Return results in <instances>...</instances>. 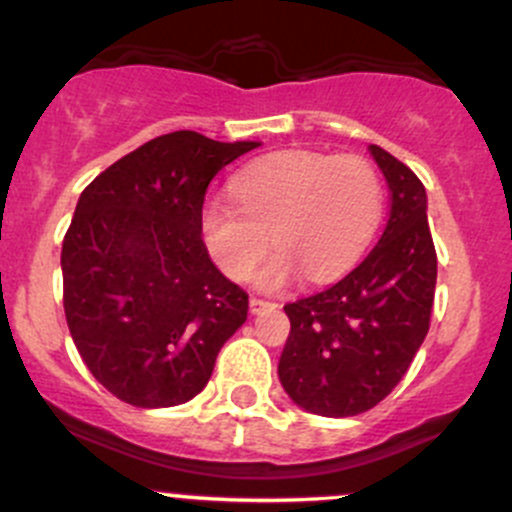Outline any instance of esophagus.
<instances>
[{"label": "esophagus", "mask_w": 512, "mask_h": 512, "mask_svg": "<svg viewBox=\"0 0 512 512\" xmlns=\"http://www.w3.org/2000/svg\"><path fill=\"white\" fill-rule=\"evenodd\" d=\"M270 309H277V304H274V301L257 299V297L250 299V311H252V314H262V311H270Z\"/></svg>", "instance_id": "34e87169"}]
</instances>
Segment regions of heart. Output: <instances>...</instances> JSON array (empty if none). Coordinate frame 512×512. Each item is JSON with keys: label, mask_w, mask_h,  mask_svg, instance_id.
Instances as JSON below:
<instances>
[{"label": "heart", "mask_w": 512, "mask_h": 512, "mask_svg": "<svg viewBox=\"0 0 512 512\" xmlns=\"http://www.w3.org/2000/svg\"><path fill=\"white\" fill-rule=\"evenodd\" d=\"M230 191L235 203L220 196L203 203V240L230 279H247L272 238L279 252L260 274L267 289L299 272L321 282L351 267L383 213V181L358 154H272L235 174Z\"/></svg>", "instance_id": "b5f03b06"}]
</instances>
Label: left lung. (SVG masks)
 <instances>
[{"mask_svg": "<svg viewBox=\"0 0 512 512\" xmlns=\"http://www.w3.org/2000/svg\"><path fill=\"white\" fill-rule=\"evenodd\" d=\"M390 186L378 245L336 284L284 306L292 331L279 380L306 412L353 417L385 400L405 378L429 331L437 250L427 193L410 166L370 144Z\"/></svg>", "mask_w": 512, "mask_h": 512, "instance_id": "left-lung-1", "label": "left lung"}]
</instances>
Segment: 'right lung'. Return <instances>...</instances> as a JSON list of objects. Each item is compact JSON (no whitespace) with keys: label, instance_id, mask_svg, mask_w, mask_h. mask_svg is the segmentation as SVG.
Returning a JSON list of instances; mask_svg holds the SVG:
<instances>
[{"label":"right lung","instance_id":"add662e5","mask_svg":"<svg viewBox=\"0 0 512 512\" xmlns=\"http://www.w3.org/2000/svg\"><path fill=\"white\" fill-rule=\"evenodd\" d=\"M257 142L161 134L80 193L61 250L63 309L80 358L117 400L174 407L211 380L247 319V292L201 238L208 184Z\"/></svg>","mask_w":512,"mask_h":512}]
</instances>
